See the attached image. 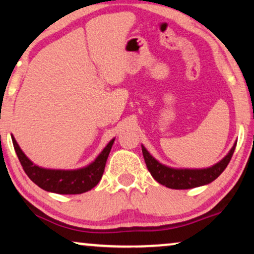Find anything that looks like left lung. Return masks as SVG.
<instances>
[{
  "label": "left lung",
  "mask_w": 254,
  "mask_h": 254,
  "mask_svg": "<svg viewBox=\"0 0 254 254\" xmlns=\"http://www.w3.org/2000/svg\"><path fill=\"white\" fill-rule=\"evenodd\" d=\"M237 142L234 143L232 149L224 157L220 162L206 169H175L166 166L159 163L155 157L150 155V152L142 145V151L144 160H145L146 168L149 170L151 176L156 179L159 184L165 185L169 189L176 190H186V189H193L198 186L210 184L214 179H217L221 175V172L226 169L230 163L232 155L236 149Z\"/></svg>",
  "instance_id": "obj_1"
}]
</instances>
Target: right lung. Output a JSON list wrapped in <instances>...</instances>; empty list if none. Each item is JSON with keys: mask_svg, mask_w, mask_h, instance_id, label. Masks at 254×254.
<instances>
[{"mask_svg": "<svg viewBox=\"0 0 254 254\" xmlns=\"http://www.w3.org/2000/svg\"><path fill=\"white\" fill-rule=\"evenodd\" d=\"M11 139L16 155L20 159L21 165L23 166L28 177L43 190L60 194H79L95 188L103 176L105 163H107L112 144L115 142V138H112L103 151L97 156V158L84 168L76 170H55L44 169L34 164L24 155L14 136H11Z\"/></svg>", "mask_w": 254, "mask_h": 254, "instance_id": "1", "label": "right lung"}]
</instances>
